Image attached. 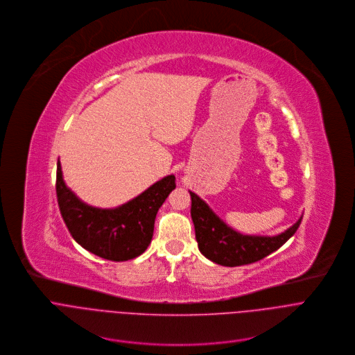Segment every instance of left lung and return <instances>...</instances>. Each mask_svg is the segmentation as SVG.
<instances>
[{
  "mask_svg": "<svg viewBox=\"0 0 355 355\" xmlns=\"http://www.w3.org/2000/svg\"><path fill=\"white\" fill-rule=\"evenodd\" d=\"M191 220L200 252L221 266L236 267L259 261L284 245L298 230L302 218L277 236L242 235L221 221L212 209L193 191Z\"/></svg>",
  "mask_w": 355,
  "mask_h": 355,
  "instance_id": "left-lung-1",
  "label": "left lung"
}]
</instances>
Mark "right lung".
I'll return each mask as SVG.
<instances>
[{
    "mask_svg": "<svg viewBox=\"0 0 355 355\" xmlns=\"http://www.w3.org/2000/svg\"><path fill=\"white\" fill-rule=\"evenodd\" d=\"M175 180V176L169 175L131 201L117 208L102 209L83 202L65 186L58 161L55 193L71 236L102 259L125 261L144 253L151 243L157 212L176 187Z\"/></svg>",
    "mask_w": 355,
    "mask_h": 355,
    "instance_id": "add662e5",
    "label": "right lung"
}]
</instances>
